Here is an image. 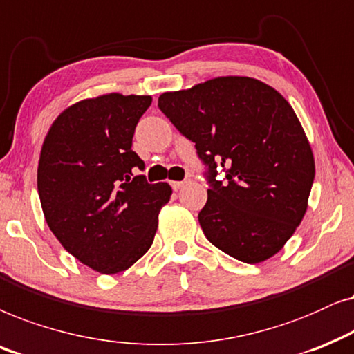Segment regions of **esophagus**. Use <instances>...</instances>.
Returning <instances> with one entry per match:
<instances>
[{"instance_id":"esophagus-1","label":"esophagus","mask_w":354,"mask_h":354,"mask_svg":"<svg viewBox=\"0 0 354 354\" xmlns=\"http://www.w3.org/2000/svg\"><path fill=\"white\" fill-rule=\"evenodd\" d=\"M186 183H187V181H171V187H173L174 191H178V189H181V187L185 186Z\"/></svg>"}]
</instances>
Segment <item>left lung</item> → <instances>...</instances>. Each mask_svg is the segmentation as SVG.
I'll return each instance as SVG.
<instances>
[{
    "label": "left lung",
    "instance_id": "8db88e82",
    "mask_svg": "<svg viewBox=\"0 0 354 354\" xmlns=\"http://www.w3.org/2000/svg\"><path fill=\"white\" fill-rule=\"evenodd\" d=\"M158 108L209 167L199 212L205 238L246 263L275 256L308 210L315 174L313 149L286 98L257 79L223 75L165 92ZM216 164L223 183L214 180Z\"/></svg>",
    "mask_w": 354,
    "mask_h": 354
}]
</instances>
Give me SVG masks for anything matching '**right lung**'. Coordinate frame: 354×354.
Here are the masks:
<instances>
[{"label":"right lung","instance_id":"add662e5","mask_svg":"<svg viewBox=\"0 0 354 354\" xmlns=\"http://www.w3.org/2000/svg\"><path fill=\"white\" fill-rule=\"evenodd\" d=\"M150 95L105 93L66 108L41 145L37 186L50 230L95 272L129 268L152 246L168 183L149 185L133 149Z\"/></svg>","mask_w":354,"mask_h":354}]
</instances>
